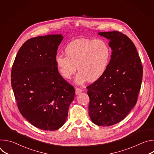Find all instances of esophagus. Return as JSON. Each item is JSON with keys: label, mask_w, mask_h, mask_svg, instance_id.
I'll return each mask as SVG.
<instances>
[{"label": "esophagus", "mask_w": 154, "mask_h": 154, "mask_svg": "<svg viewBox=\"0 0 154 154\" xmlns=\"http://www.w3.org/2000/svg\"><path fill=\"white\" fill-rule=\"evenodd\" d=\"M82 91H83V90H82V89L78 88H75V94H76V95L79 94L80 93H82Z\"/></svg>", "instance_id": "1"}]
</instances>
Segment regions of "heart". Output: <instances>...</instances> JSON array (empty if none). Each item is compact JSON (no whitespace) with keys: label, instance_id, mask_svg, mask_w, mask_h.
<instances>
[{"label":"heart","instance_id":"b5f03b06","mask_svg":"<svg viewBox=\"0 0 154 154\" xmlns=\"http://www.w3.org/2000/svg\"><path fill=\"white\" fill-rule=\"evenodd\" d=\"M64 53L66 57L57 55L55 58L57 69L63 78L69 80L77 69L79 72L75 82L79 85L87 80L95 82L99 80L105 74L110 58L108 45L100 39H75L68 44Z\"/></svg>","mask_w":154,"mask_h":154}]
</instances>
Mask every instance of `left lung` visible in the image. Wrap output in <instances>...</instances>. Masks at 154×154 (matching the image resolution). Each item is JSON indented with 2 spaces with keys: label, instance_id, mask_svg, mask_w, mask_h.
Segmentation results:
<instances>
[{
  "label": "left lung",
  "instance_id": "obj_1",
  "mask_svg": "<svg viewBox=\"0 0 154 154\" xmlns=\"http://www.w3.org/2000/svg\"><path fill=\"white\" fill-rule=\"evenodd\" d=\"M108 39L112 52L103 75L87 86L89 116L99 126H109L123 120L137 102L143 66L134 42L117 32H99Z\"/></svg>",
  "mask_w": 154,
  "mask_h": 154
}]
</instances>
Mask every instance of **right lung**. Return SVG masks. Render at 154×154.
<instances>
[{
  "label": "right lung",
  "mask_w": 154,
  "mask_h": 154,
  "mask_svg": "<svg viewBox=\"0 0 154 154\" xmlns=\"http://www.w3.org/2000/svg\"><path fill=\"white\" fill-rule=\"evenodd\" d=\"M62 35L27 40L12 66L11 86L21 115L35 127L53 131L66 121L74 88L57 69L55 58Z\"/></svg>",
  "instance_id": "obj_1"
}]
</instances>
